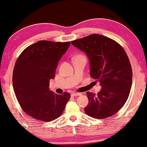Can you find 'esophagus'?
<instances>
[{"label":"esophagus","instance_id":"34e87169","mask_svg":"<svg viewBox=\"0 0 147 147\" xmlns=\"http://www.w3.org/2000/svg\"><path fill=\"white\" fill-rule=\"evenodd\" d=\"M82 95L81 93H75V92H74V93H72L71 94V96H73V97H74V96H80Z\"/></svg>","mask_w":147,"mask_h":147}]
</instances>
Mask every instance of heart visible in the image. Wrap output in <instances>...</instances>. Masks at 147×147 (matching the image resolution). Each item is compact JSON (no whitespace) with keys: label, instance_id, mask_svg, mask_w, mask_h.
<instances>
[{"label":"heart","instance_id":"b5f03b06","mask_svg":"<svg viewBox=\"0 0 147 147\" xmlns=\"http://www.w3.org/2000/svg\"><path fill=\"white\" fill-rule=\"evenodd\" d=\"M84 57V56H82V55H78L76 57Z\"/></svg>","mask_w":147,"mask_h":147}]
</instances>
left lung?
<instances>
[{
  "mask_svg": "<svg viewBox=\"0 0 147 147\" xmlns=\"http://www.w3.org/2000/svg\"><path fill=\"white\" fill-rule=\"evenodd\" d=\"M71 43L88 55L90 76L102 86L97 94L86 92V114L98 119L114 115L126 103L132 86V67L125 51L114 40L98 34Z\"/></svg>",
  "mask_w": 147,
  "mask_h": 147,
  "instance_id": "left-lung-1",
  "label": "left lung"
}]
</instances>
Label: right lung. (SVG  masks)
Here are the masks:
<instances>
[{
    "label": "right lung",
    "mask_w": 147,
    "mask_h": 147,
    "mask_svg": "<svg viewBox=\"0 0 147 147\" xmlns=\"http://www.w3.org/2000/svg\"><path fill=\"white\" fill-rule=\"evenodd\" d=\"M69 45L70 42L39 41L26 48L16 61L13 74L15 96L23 111L35 119H56L69 101V93L59 95L49 86L58 61Z\"/></svg>",
    "instance_id": "obj_1"
}]
</instances>
